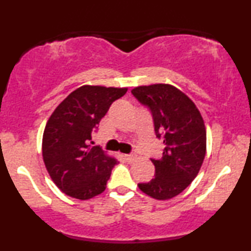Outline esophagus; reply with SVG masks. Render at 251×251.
Masks as SVG:
<instances>
[{
  "label": "esophagus",
  "instance_id": "1",
  "mask_svg": "<svg viewBox=\"0 0 251 251\" xmlns=\"http://www.w3.org/2000/svg\"><path fill=\"white\" fill-rule=\"evenodd\" d=\"M124 157H125V159L127 160L128 163H132V162H134L135 158H137V155H135V154H125Z\"/></svg>",
  "mask_w": 251,
  "mask_h": 251
}]
</instances>
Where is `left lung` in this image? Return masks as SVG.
<instances>
[{"instance_id":"8db88e82","label":"left lung","mask_w":251,"mask_h":251,"mask_svg":"<svg viewBox=\"0 0 251 251\" xmlns=\"http://www.w3.org/2000/svg\"><path fill=\"white\" fill-rule=\"evenodd\" d=\"M132 94L151 109L155 135L165 145L162 157L151 159L154 178L138 186L154 200H170L188 188L203 164L206 152L203 117L185 93L169 83L138 86Z\"/></svg>"}]
</instances>
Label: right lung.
I'll return each mask as SVG.
<instances>
[{"label":"right lung","instance_id":"right-lung-1","mask_svg":"<svg viewBox=\"0 0 251 251\" xmlns=\"http://www.w3.org/2000/svg\"><path fill=\"white\" fill-rule=\"evenodd\" d=\"M127 87L83 85L54 109L42 137V157L51 180L63 194L89 200L105 191L118 160L99 146L92 132Z\"/></svg>","mask_w":251,"mask_h":251}]
</instances>
